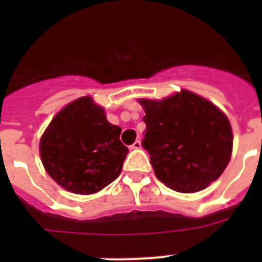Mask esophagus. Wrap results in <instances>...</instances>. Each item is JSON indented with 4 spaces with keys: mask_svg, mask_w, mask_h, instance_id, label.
<instances>
[{
    "mask_svg": "<svg viewBox=\"0 0 262 262\" xmlns=\"http://www.w3.org/2000/svg\"><path fill=\"white\" fill-rule=\"evenodd\" d=\"M129 148L131 149H140L142 148V143H140V140H136L133 145H129Z\"/></svg>",
    "mask_w": 262,
    "mask_h": 262,
    "instance_id": "esophagus-1",
    "label": "esophagus"
}]
</instances>
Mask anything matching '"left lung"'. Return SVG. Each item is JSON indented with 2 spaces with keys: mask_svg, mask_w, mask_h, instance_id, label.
Instances as JSON below:
<instances>
[{
  "mask_svg": "<svg viewBox=\"0 0 262 262\" xmlns=\"http://www.w3.org/2000/svg\"><path fill=\"white\" fill-rule=\"evenodd\" d=\"M139 102L147 127L142 144L160 181L180 193H194L221 177L233 136L230 120L214 103L189 90Z\"/></svg>",
  "mask_w": 262,
  "mask_h": 262,
  "instance_id": "left-lung-1",
  "label": "left lung"
}]
</instances>
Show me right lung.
I'll list each match as a JSON object with an SVG mask.
<instances>
[{
	"instance_id": "add662e5",
	"label": "right lung",
	"mask_w": 262,
	"mask_h": 262,
	"mask_svg": "<svg viewBox=\"0 0 262 262\" xmlns=\"http://www.w3.org/2000/svg\"><path fill=\"white\" fill-rule=\"evenodd\" d=\"M120 133L92 97H81L51 120L39 144L41 163L66 190L97 193L122 172L128 149L120 142Z\"/></svg>"
}]
</instances>
